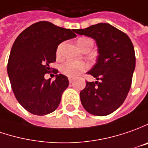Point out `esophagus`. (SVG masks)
<instances>
[{"mask_svg":"<svg viewBox=\"0 0 148 148\" xmlns=\"http://www.w3.org/2000/svg\"><path fill=\"white\" fill-rule=\"evenodd\" d=\"M69 79V84H72L73 82H74V79L73 78H71V77H69L68 78Z\"/></svg>","mask_w":148,"mask_h":148,"instance_id":"obj_1","label":"esophagus"}]
</instances>
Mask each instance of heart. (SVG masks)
I'll return each mask as SVG.
<instances>
[{"label":"heart","instance_id":"1","mask_svg":"<svg viewBox=\"0 0 148 148\" xmlns=\"http://www.w3.org/2000/svg\"><path fill=\"white\" fill-rule=\"evenodd\" d=\"M91 41V39L88 38H81L78 40V46L80 48L82 47V45H84L85 42ZM61 47L62 45H60L56 51V54L57 56H60V51H61ZM88 68V65L86 63H84L83 61H66L64 64H61L60 66V71L62 74H64L66 76L69 77H76L78 76L81 73L84 72Z\"/></svg>","mask_w":148,"mask_h":148}]
</instances>
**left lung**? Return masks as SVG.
Listing matches in <instances>:
<instances>
[{"mask_svg": "<svg viewBox=\"0 0 148 148\" xmlns=\"http://www.w3.org/2000/svg\"><path fill=\"white\" fill-rule=\"evenodd\" d=\"M74 32L94 39L98 48L97 62L88 72L97 81L86 82L80 92L81 103L92 115H110L123 104L130 89L136 60L134 45L127 34L109 23Z\"/></svg>", "mask_w": 148, "mask_h": 148, "instance_id": "8db88e82", "label": "left lung"}]
</instances>
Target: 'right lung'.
<instances>
[{
  "label": "right lung",
  "instance_id": "right-lung-1",
  "mask_svg": "<svg viewBox=\"0 0 148 148\" xmlns=\"http://www.w3.org/2000/svg\"><path fill=\"white\" fill-rule=\"evenodd\" d=\"M74 32V29L40 21L23 30L14 42L8 60V75L18 103L33 115L53 112L69 86L64 74H56L53 82L44 79V75L56 60L59 45L75 38Z\"/></svg>",
  "mask_w": 148,
  "mask_h": 148
}]
</instances>
